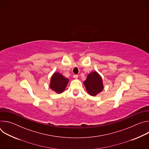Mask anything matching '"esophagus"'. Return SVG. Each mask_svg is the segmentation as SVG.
Masks as SVG:
<instances>
[{"instance_id": "obj_1", "label": "esophagus", "mask_w": 149, "mask_h": 149, "mask_svg": "<svg viewBox=\"0 0 149 149\" xmlns=\"http://www.w3.org/2000/svg\"><path fill=\"white\" fill-rule=\"evenodd\" d=\"M73 77H74V78H75V79H77L78 78V75H73Z\"/></svg>"}]
</instances>
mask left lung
Masks as SVG:
<instances>
[{"instance_id": "obj_1", "label": "left lung", "mask_w": 149, "mask_h": 149, "mask_svg": "<svg viewBox=\"0 0 149 149\" xmlns=\"http://www.w3.org/2000/svg\"><path fill=\"white\" fill-rule=\"evenodd\" d=\"M88 93L93 96L96 95L103 89L102 78L97 72L90 74L84 82Z\"/></svg>"}]
</instances>
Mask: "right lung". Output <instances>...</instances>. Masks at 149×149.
<instances>
[{"instance_id": "right-lung-1", "label": "right lung", "mask_w": 149, "mask_h": 149, "mask_svg": "<svg viewBox=\"0 0 149 149\" xmlns=\"http://www.w3.org/2000/svg\"><path fill=\"white\" fill-rule=\"evenodd\" d=\"M68 82V79L59 73L56 72L51 77L50 87L56 93H61L65 90Z\"/></svg>"}]
</instances>
